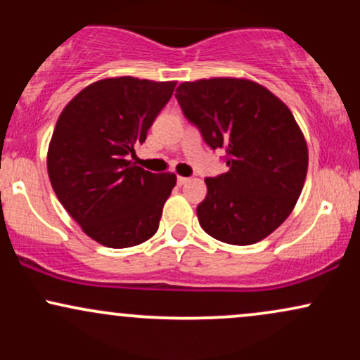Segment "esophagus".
Instances as JSON below:
<instances>
[{"instance_id": "1", "label": "esophagus", "mask_w": 360, "mask_h": 360, "mask_svg": "<svg viewBox=\"0 0 360 360\" xmlns=\"http://www.w3.org/2000/svg\"><path fill=\"white\" fill-rule=\"evenodd\" d=\"M188 177H183V176H179V177H177V184H179V186H183V184H186V183H188Z\"/></svg>"}]
</instances>
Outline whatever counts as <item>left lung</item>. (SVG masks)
I'll return each instance as SVG.
<instances>
[{"label":"left lung","mask_w":360,"mask_h":360,"mask_svg":"<svg viewBox=\"0 0 360 360\" xmlns=\"http://www.w3.org/2000/svg\"><path fill=\"white\" fill-rule=\"evenodd\" d=\"M176 98L205 142L229 152V171L205 179L200 225L232 245L260 242L291 214L307 179V140L291 110L243 77L181 82Z\"/></svg>","instance_id":"left-lung-1"}]
</instances>
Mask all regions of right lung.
Masks as SVG:
<instances>
[{
  "instance_id": "1",
  "label": "right lung",
  "mask_w": 360,
  "mask_h": 360,
  "mask_svg": "<svg viewBox=\"0 0 360 360\" xmlns=\"http://www.w3.org/2000/svg\"><path fill=\"white\" fill-rule=\"evenodd\" d=\"M176 84L106 77L79 91L59 115L47 152L49 179L82 232L101 245L127 249L159 229L176 174H152L128 155L146 142Z\"/></svg>"
}]
</instances>
